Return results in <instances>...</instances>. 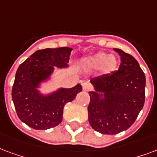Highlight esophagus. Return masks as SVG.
Listing matches in <instances>:
<instances>
[{
    "instance_id": "obj_1",
    "label": "esophagus",
    "mask_w": 157,
    "mask_h": 157,
    "mask_svg": "<svg viewBox=\"0 0 157 157\" xmlns=\"http://www.w3.org/2000/svg\"><path fill=\"white\" fill-rule=\"evenodd\" d=\"M82 89L84 91H91L92 90V85L88 83V82H82Z\"/></svg>"
}]
</instances>
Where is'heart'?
<instances>
[{"instance_id":"1","label":"heart","mask_w":157,"mask_h":157,"mask_svg":"<svg viewBox=\"0 0 157 157\" xmlns=\"http://www.w3.org/2000/svg\"><path fill=\"white\" fill-rule=\"evenodd\" d=\"M86 67L93 70H98L101 75H109L116 70L119 64L117 57L114 55L100 52L94 55L86 57L82 60Z\"/></svg>"}]
</instances>
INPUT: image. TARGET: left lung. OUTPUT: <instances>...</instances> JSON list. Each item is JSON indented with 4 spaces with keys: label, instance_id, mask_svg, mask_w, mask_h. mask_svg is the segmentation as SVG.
I'll list each match as a JSON object with an SVG mask.
<instances>
[{
    "label": "left lung",
    "instance_id": "1",
    "mask_svg": "<svg viewBox=\"0 0 157 157\" xmlns=\"http://www.w3.org/2000/svg\"><path fill=\"white\" fill-rule=\"evenodd\" d=\"M120 56L119 70L91 79L95 91L89 92L88 121L94 130L116 134L128 129L145 101L146 78L135 58L114 48Z\"/></svg>",
    "mask_w": 157,
    "mask_h": 157
}]
</instances>
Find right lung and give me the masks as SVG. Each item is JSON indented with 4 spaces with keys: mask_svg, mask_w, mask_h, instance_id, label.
Returning <instances> with one entry per match:
<instances>
[{
    "mask_svg": "<svg viewBox=\"0 0 157 157\" xmlns=\"http://www.w3.org/2000/svg\"><path fill=\"white\" fill-rule=\"evenodd\" d=\"M72 48H47L35 52L19 65L12 88V100L22 122L34 129L45 130L57 126L62 121L64 106L72 101L82 86L59 88L43 95L41 82L50 78L54 67L66 68Z\"/></svg>",
    "mask_w": 157,
    "mask_h": 157,
    "instance_id": "obj_1",
    "label": "right lung"
}]
</instances>
